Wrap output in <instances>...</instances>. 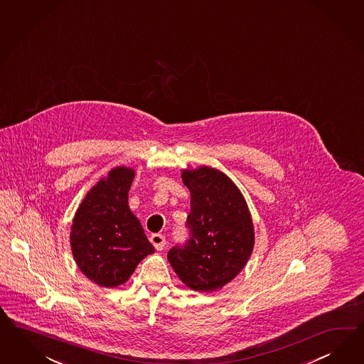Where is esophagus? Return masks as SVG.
<instances>
[{"label":"esophagus","instance_id":"34e87169","mask_svg":"<svg viewBox=\"0 0 364 364\" xmlns=\"http://www.w3.org/2000/svg\"><path fill=\"white\" fill-rule=\"evenodd\" d=\"M150 242L153 243V246H154L158 251L165 249V246H166V238H165L162 234H153V235L150 237Z\"/></svg>","mask_w":364,"mask_h":364}]
</instances>
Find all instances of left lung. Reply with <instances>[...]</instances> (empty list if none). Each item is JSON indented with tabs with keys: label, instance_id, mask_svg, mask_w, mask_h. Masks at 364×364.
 Returning a JSON list of instances; mask_svg holds the SVG:
<instances>
[{
	"label": "left lung",
	"instance_id": "1",
	"mask_svg": "<svg viewBox=\"0 0 364 364\" xmlns=\"http://www.w3.org/2000/svg\"><path fill=\"white\" fill-rule=\"evenodd\" d=\"M191 194L188 238L167 252L179 279L196 291H215L232 281L254 247V228L238 187L213 167L183 170Z\"/></svg>",
	"mask_w": 364,
	"mask_h": 364
}]
</instances>
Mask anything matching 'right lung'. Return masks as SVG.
<instances>
[{
  "instance_id": "add662e5",
  "label": "right lung",
  "mask_w": 364,
  "mask_h": 364,
  "mask_svg": "<svg viewBox=\"0 0 364 364\" xmlns=\"http://www.w3.org/2000/svg\"><path fill=\"white\" fill-rule=\"evenodd\" d=\"M134 170L115 167L77 210L70 243L80 270L102 287L125 283L154 247L127 205Z\"/></svg>"
}]
</instances>
